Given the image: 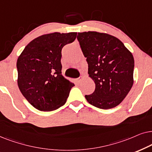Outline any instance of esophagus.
<instances>
[{"label": "esophagus", "mask_w": 152, "mask_h": 152, "mask_svg": "<svg viewBox=\"0 0 152 152\" xmlns=\"http://www.w3.org/2000/svg\"><path fill=\"white\" fill-rule=\"evenodd\" d=\"M82 80H83V78H82V77H80L79 78H77V79H76V83L79 84V83H80L82 81Z\"/></svg>", "instance_id": "1"}]
</instances>
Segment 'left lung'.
Segmentation results:
<instances>
[{
  "label": "left lung",
  "instance_id": "obj_1",
  "mask_svg": "<svg viewBox=\"0 0 152 152\" xmlns=\"http://www.w3.org/2000/svg\"><path fill=\"white\" fill-rule=\"evenodd\" d=\"M77 39L87 58L89 77L95 83L94 92L86 99L96 108H115L133 86L132 53L118 38L104 32H78Z\"/></svg>",
  "mask_w": 152,
  "mask_h": 152
}]
</instances>
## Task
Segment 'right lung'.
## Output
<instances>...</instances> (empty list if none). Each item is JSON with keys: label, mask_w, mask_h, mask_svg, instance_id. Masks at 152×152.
<instances>
[{"label": "right lung", "mask_w": 152, "mask_h": 152, "mask_svg": "<svg viewBox=\"0 0 152 152\" xmlns=\"http://www.w3.org/2000/svg\"><path fill=\"white\" fill-rule=\"evenodd\" d=\"M77 32L45 34L32 40L17 59V83L23 96L37 110L51 111L65 104L74 83L61 74V50Z\"/></svg>", "instance_id": "right-lung-1"}]
</instances>
